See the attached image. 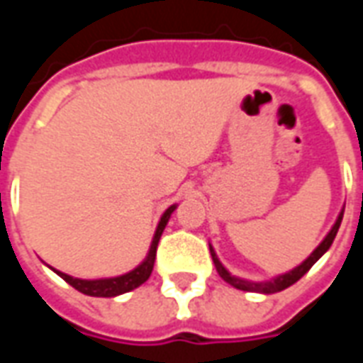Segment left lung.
I'll return each mask as SVG.
<instances>
[{
	"mask_svg": "<svg viewBox=\"0 0 363 363\" xmlns=\"http://www.w3.org/2000/svg\"><path fill=\"white\" fill-rule=\"evenodd\" d=\"M342 216H344V210H340L338 213V218H336L335 225L330 228L325 239L317 245V249L307 257V259L299 264V267L291 268L289 272H284V274H278V276H274L270 280H262V281H252V280H245V278H239V276H233V274L229 272L228 268L221 264V260L218 259V255L213 251V247L210 245V255H212V260L213 264H216V270L220 274L223 280L228 281L229 286H233L237 289H243V291H255V294H276V291H281V289L289 288L291 284H296L301 276L309 272V268L317 262V260L325 255V252L330 249V245L335 241L336 233H338V228H340V221H342Z\"/></svg>",
	"mask_w": 363,
	"mask_h": 363,
	"instance_id": "obj_1",
	"label": "left lung"
}]
</instances>
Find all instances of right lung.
Wrapping results in <instances>:
<instances>
[{
  "instance_id": "1",
  "label": "right lung",
  "mask_w": 363,
  "mask_h": 363,
  "mask_svg": "<svg viewBox=\"0 0 363 363\" xmlns=\"http://www.w3.org/2000/svg\"><path fill=\"white\" fill-rule=\"evenodd\" d=\"M177 210V204L169 206L163 216H161V220L157 223V229H155V233H153V239H151L150 245V251L145 255V259L134 268V270H130L126 274H120V276H112V278H96V280H83V278H74V276H69L66 272H60L56 268H52L54 272L58 274L60 278H64V280L75 288L77 291H82L85 296H93V297H116L122 296V294H126V291H132V289L140 288L143 281H147V278L151 276V270H153V264H155V255H157V245L159 239L163 235V229L171 220V213Z\"/></svg>"
}]
</instances>
